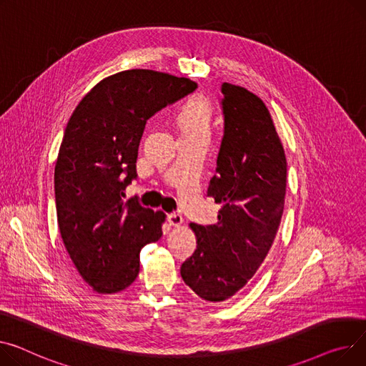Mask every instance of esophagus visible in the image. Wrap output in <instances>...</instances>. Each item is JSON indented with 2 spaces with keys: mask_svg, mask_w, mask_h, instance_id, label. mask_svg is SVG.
<instances>
[{
  "mask_svg": "<svg viewBox=\"0 0 366 366\" xmlns=\"http://www.w3.org/2000/svg\"><path fill=\"white\" fill-rule=\"evenodd\" d=\"M167 222H169L170 227L178 228V227L182 225L184 219H182V216L178 214V213H170V214H167Z\"/></svg>",
  "mask_w": 366,
  "mask_h": 366,
  "instance_id": "1",
  "label": "esophagus"
}]
</instances>
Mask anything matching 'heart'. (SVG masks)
Segmentation results:
<instances>
[{"mask_svg": "<svg viewBox=\"0 0 366 366\" xmlns=\"http://www.w3.org/2000/svg\"><path fill=\"white\" fill-rule=\"evenodd\" d=\"M212 122L210 103L203 97H192L179 112L178 124L184 135L204 134L209 135Z\"/></svg>", "mask_w": 366, "mask_h": 366, "instance_id": "b5f03b06", "label": "heart"}]
</instances>
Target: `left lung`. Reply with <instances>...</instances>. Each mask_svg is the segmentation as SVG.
<instances>
[{"instance_id": "8db88e82", "label": "left lung", "mask_w": 366, "mask_h": 366, "mask_svg": "<svg viewBox=\"0 0 366 366\" xmlns=\"http://www.w3.org/2000/svg\"><path fill=\"white\" fill-rule=\"evenodd\" d=\"M224 138L207 196L222 204L217 222L189 224L197 249L181 266L206 302H225L256 274L284 212L287 160L271 113L249 89L222 84Z\"/></svg>"}]
</instances>
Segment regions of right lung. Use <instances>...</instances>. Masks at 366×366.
I'll return each instance as SVG.
<instances>
[{
	"instance_id": "obj_1",
	"label": "right lung",
	"mask_w": 366,
	"mask_h": 366,
	"mask_svg": "<svg viewBox=\"0 0 366 366\" xmlns=\"http://www.w3.org/2000/svg\"><path fill=\"white\" fill-rule=\"evenodd\" d=\"M196 88L169 73L124 70L97 84L67 122L54 169L57 221L73 264L97 293L129 287L141 249L163 234L166 214L125 202L124 191L137 178L147 120Z\"/></svg>"
}]
</instances>
